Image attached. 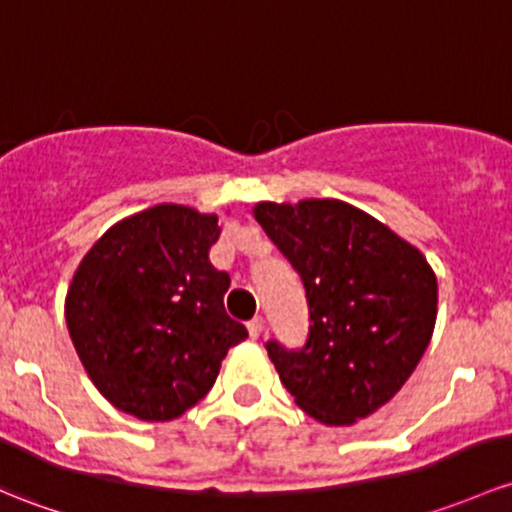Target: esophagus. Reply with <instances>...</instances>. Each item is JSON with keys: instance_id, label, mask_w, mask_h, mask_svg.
Returning a JSON list of instances; mask_svg holds the SVG:
<instances>
[{"instance_id": "34e87169", "label": "esophagus", "mask_w": 512, "mask_h": 512, "mask_svg": "<svg viewBox=\"0 0 512 512\" xmlns=\"http://www.w3.org/2000/svg\"><path fill=\"white\" fill-rule=\"evenodd\" d=\"M247 331H250V338H260V333L265 331V321L260 316H255L252 321H247Z\"/></svg>"}]
</instances>
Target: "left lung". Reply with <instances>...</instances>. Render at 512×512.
Here are the masks:
<instances>
[{
    "label": "left lung",
    "mask_w": 512,
    "mask_h": 512,
    "mask_svg": "<svg viewBox=\"0 0 512 512\" xmlns=\"http://www.w3.org/2000/svg\"><path fill=\"white\" fill-rule=\"evenodd\" d=\"M255 218L299 272L309 338L267 341L294 402L328 427L368 417L397 395L432 338L437 277L422 252L336 198L257 203Z\"/></svg>",
    "instance_id": "8db88e82"
}]
</instances>
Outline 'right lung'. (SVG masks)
Listing matches in <instances>:
<instances>
[{"label":"right lung","mask_w":512,"mask_h":512,"mask_svg":"<svg viewBox=\"0 0 512 512\" xmlns=\"http://www.w3.org/2000/svg\"><path fill=\"white\" fill-rule=\"evenodd\" d=\"M218 215L161 203L112 225L90 247L66 297L71 341L117 410L169 422L208 395L247 328L225 314L228 272L208 250Z\"/></svg>","instance_id":"obj_1"}]
</instances>
